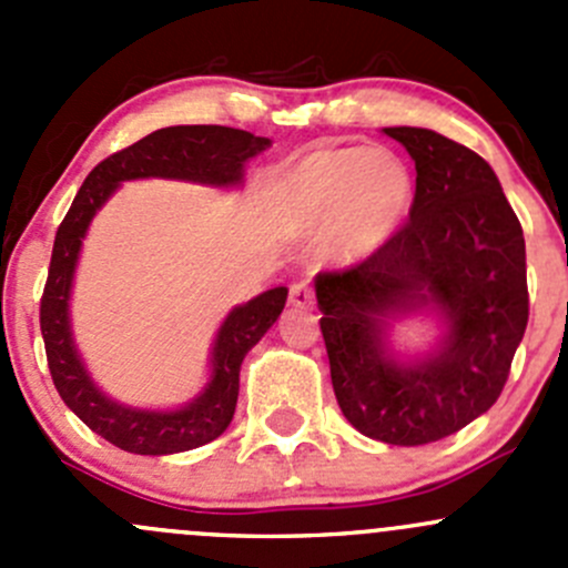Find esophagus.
<instances>
[{"label":"esophagus","instance_id":"esophagus-1","mask_svg":"<svg viewBox=\"0 0 568 568\" xmlns=\"http://www.w3.org/2000/svg\"><path fill=\"white\" fill-rule=\"evenodd\" d=\"M288 302H291V305H294V307H302V311H307V307H313V302H316V296H313L311 285H307L305 280H302V283L291 285Z\"/></svg>","mask_w":568,"mask_h":568}]
</instances>
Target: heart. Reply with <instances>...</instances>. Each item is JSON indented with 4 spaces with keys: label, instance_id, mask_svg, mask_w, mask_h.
I'll return each instance as SVG.
<instances>
[{
    "label": "heart",
    "instance_id": "heart-1",
    "mask_svg": "<svg viewBox=\"0 0 568 568\" xmlns=\"http://www.w3.org/2000/svg\"><path fill=\"white\" fill-rule=\"evenodd\" d=\"M283 192L305 222H329L326 255L332 261L359 263L398 231L415 181L385 148H324L288 170Z\"/></svg>",
    "mask_w": 568,
    "mask_h": 568
}]
</instances>
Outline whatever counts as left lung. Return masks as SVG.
<instances>
[{
	"label": "left lung",
	"mask_w": 568,
	"mask_h": 568,
	"mask_svg": "<svg viewBox=\"0 0 568 568\" xmlns=\"http://www.w3.org/2000/svg\"><path fill=\"white\" fill-rule=\"evenodd\" d=\"M387 136L415 162L409 222L346 272L316 277L321 335L346 420L387 445H428L484 415L528 326L525 236L495 170L432 129ZM434 315L438 346L392 348L395 320Z\"/></svg>",
	"instance_id": "1"
}]
</instances>
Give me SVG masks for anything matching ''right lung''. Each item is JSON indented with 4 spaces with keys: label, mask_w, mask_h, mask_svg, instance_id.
I'll return each instance as SVG.
<instances>
[{
    "label": "right lung",
    "mask_w": 568,
    "mask_h": 568,
    "mask_svg": "<svg viewBox=\"0 0 568 568\" xmlns=\"http://www.w3.org/2000/svg\"><path fill=\"white\" fill-rule=\"evenodd\" d=\"M272 148V140L227 125H170L112 153L84 178L65 220L57 227L49 280L40 300V332L51 379L68 409L120 450L168 456L200 448L220 437L233 420L239 400V371L268 326L280 318L288 288H268L239 305L222 321L211 346V376L189 404L178 409H140L109 398L88 374L71 329V288L79 252L101 205L123 181L170 178L203 186H242L250 159Z\"/></svg>",
    "instance_id": "obj_1"
}]
</instances>
